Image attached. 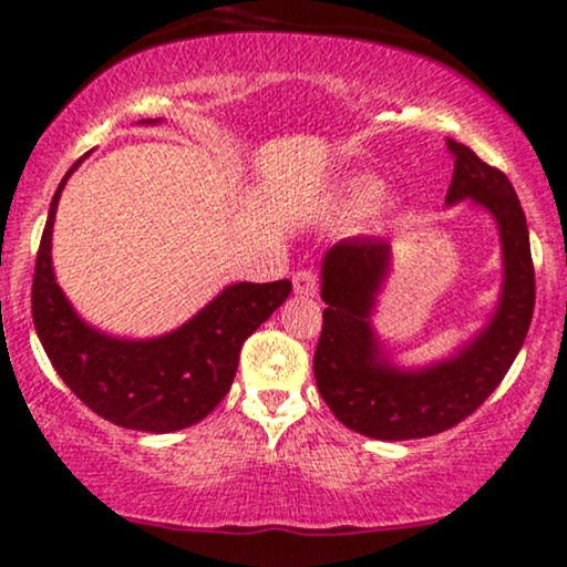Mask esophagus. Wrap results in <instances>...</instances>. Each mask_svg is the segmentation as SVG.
<instances>
[{
	"label": "esophagus",
	"mask_w": 567,
	"mask_h": 567,
	"mask_svg": "<svg viewBox=\"0 0 567 567\" xmlns=\"http://www.w3.org/2000/svg\"><path fill=\"white\" fill-rule=\"evenodd\" d=\"M292 290H296V296H303V298H313L319 292V275L311 269H303L298 271L296 277H292Z\"/></svg>",
	"instance_id": "1"
}]
</instances>
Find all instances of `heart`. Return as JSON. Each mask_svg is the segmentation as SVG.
I'll use <instances>...</instances> for the list:
<instances>
[{"instance_id":"obj_1","label":"heart","mask_w":567,"mask_h":567,"mask_svg":"<svg viewBox=\"0 0 567 567\" xmlns=\"http://www.w3.org/2000/svg\"><path fill=\"white\" fill-rule=\"evenodd\" d=\"M379 193V181L371 175H355L350 177L346 183V188H342V206H346L348 212H358L363 209V206L369 204L371 198H374Z\"/></svg>"}]
</instances>
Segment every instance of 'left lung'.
I'll return each instance as SVG.
<instances>
[{
  "instance_id": "1",
  "label": "left lung",
  "mask_w": 567,
  "mask_h": 567,
  "mask_svg": "<svg viewBox=\"0 0 567 567\" xmlns=\"http://www.w3.org/2000/svg\"><path fill=\"white\" fill-rule=\"evenodd\" d=\"M444 204L471 198L497 221L503 243V290L497 311L455 355L421 369H400L379 348L371 327L377 296L390 271L386 240L334 243L321 261L324 324L313 353L317 386L337 419L371 440H421L468 419L497 390L526 340L534 317V261L526 214L505 172L489 167L463 143Z\"/></svg>"
}]
</instances>
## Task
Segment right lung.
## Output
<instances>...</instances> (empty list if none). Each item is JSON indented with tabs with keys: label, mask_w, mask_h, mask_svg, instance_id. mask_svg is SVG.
Wrapping results in <instances>:
<instances>
[{
	"label": "right lung",
	"mask_w": 567,
	"mask_h": 567,
	"mask_svg": "<svg viewBox=\"0 0 567 567\" xmlns=\"http://www.w3.org/2000/svg\"><path fill=\"white\" fill-rule=\"evenodd\" d=\"M83 159L62 177L35 254V334L62 382L112 424L152 434L198 424L230 390L243 342L285 303L292 285L288 279L235 282L175 332L152 340H123L85 324L56 285L52 267L56 204Z\"/></svg>",
	"instance_id": "1"
}]
</instances>
